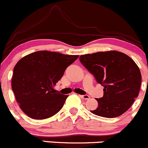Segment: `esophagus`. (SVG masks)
Listing matches in <instances>:
<instances>
[{"label": "esophagus", "instance_id": "34e87169", "mask_svg": "<svg viewBox=\"0 0 148 148\" xmlns=\"http://www.w3.org/2000/svg\"><path fill=\"white\" fill-rule=\"evenodd\" d=\"M80 97L82 98V99H90V96H89L88 95H80Z\"/></svg>", "mask_w": 148, "mask_h": 148}]
</instances>
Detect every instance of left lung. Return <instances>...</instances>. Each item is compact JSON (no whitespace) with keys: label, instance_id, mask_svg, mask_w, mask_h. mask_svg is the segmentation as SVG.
Instances as JSON below:
<instances>
[{"label":"left lung","instance_id":"left-lung-1","mask_svg":"<svg viewBox=\"0 0 148 148\" xmlns=\"http://www.w3.org/2000/svg\"><path fill=\"white\" fill-rule=\"evenodd\" d=\"M83 66L104 87L103 96L93 114L114 118L127 112L138 96L142 76L137 64L118 51L99 52L80 56Z\"/></svg>","mask_w":148,"mask_h":148}]
</instances>
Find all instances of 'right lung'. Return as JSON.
<instances>
[{"mask_svg":"<svg viewBox=\"0 0 148 148\" xmlns=\"http://www.w3.org/2000/svg\"><path fill=\"white\" fill-rule=\"evenodd\" d=\"M78 55L38 51L21 58L14 68L11 87L21 110L34 119H47L62 108L68 95L53 86Z\"/></svg>","mask_w":148,"mask_h":148,"instance_id":"obj_1","label":"right lung"}]
</instances>
